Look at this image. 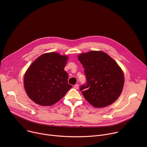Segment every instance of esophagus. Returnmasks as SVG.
Segmentation results:
<instances>
[{
  "label": "esophagus",
  "instance_id": "obj_1",
  "mask_svg": "<svg viewBox=\"0 0 147 147\" xmlns=\"http://www.w3.org/2000/svg\"><path fill=\"white\" fill-rule=\"evenodd\" d=\"M74 88H75V89H78V88H79V85L78 84H76V85H74Z\"/></svg>",
  "mask_w": 147,
  "mask_h": 147
}]
</instances>
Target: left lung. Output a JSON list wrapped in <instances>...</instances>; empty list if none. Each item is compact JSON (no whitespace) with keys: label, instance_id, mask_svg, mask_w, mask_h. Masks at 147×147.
Here are the masks:
<instances>
[{"label":"left lung","instance_id":"8db88e82","mask_svg":"<svg viewBox=\"0 0 147 147\" xmlns=\"http://www.w3.org/2000/svg\"><path fill=\"white\" fill-rule=\"evenodd\" d=\"M78 59L87 78L80 90L95 108L110 105L120 95L124 86L123 73L117 63L102 51L81 53Z\"/></svg>","mask_w":147,"mask_h":147}]
</instances>
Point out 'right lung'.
<instances>
[{"label":"right lung","mask_w":147,"mask_h":147,"mask_svg":"<svg viewBox=\"0 0 147 147\" xmlns=\"http://www.w3.org/2000/svg\"><path fill=\"white\" fill-rule=\"evenodd\" d=\"M68 57L55 52L42 55L25 73L24 84L29 98L41 106H51L72 87L64 68Z\"/></svg>","instance_id":"1"}]
</instances>
